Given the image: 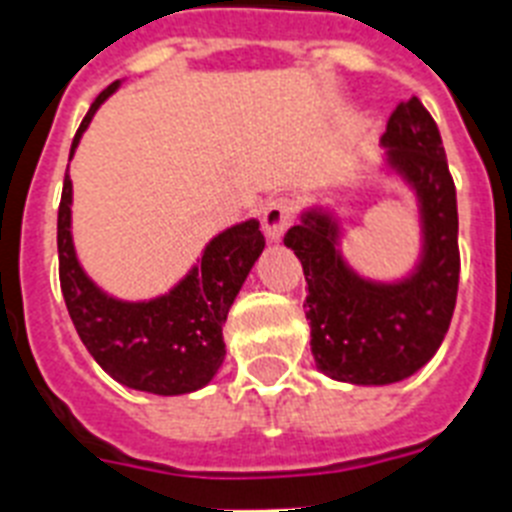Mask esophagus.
<instances>
[{"label":"esophagus","mask_w":512,"mask_h":512,"mask_svg":"<svg viewBox=\"0 0 512 512\" xmlns=\"http://www.w3.org/2000/svg\"><path fill=\"white\" fill-rule=\"evenodd\" d=\"M294 213H297V207H294L292 199L286 197H276L270 199L268 205L263 210V228H265V236H268L270 242H278L284 231L292 226Z\"/></svg>","instance_id":"esophagus-1"}]
</instances>
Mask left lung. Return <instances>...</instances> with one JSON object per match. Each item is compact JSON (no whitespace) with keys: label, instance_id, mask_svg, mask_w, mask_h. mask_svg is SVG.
Segmentation results:
<instances>
[{"label":"left lung","instance_id":"8db88e82","mask_svg":"<svg viewBox=\"0 0 512 512\" xmlns=\"http://www.w3.org/2000/svg\"><path fill=\"white\" fill-rule=\"evenodd\" d=\"M384 160L415 191L423 249L410 276L371 281L339 252V223L328 210H305L284 244L307 281L310 350L318 371L336 381L384 386L421 371L452 321L460 281L458 197L442 136L418 97L389 115Z\"/></svg>","mask_w":512,"mask_h":512}]
</instances>
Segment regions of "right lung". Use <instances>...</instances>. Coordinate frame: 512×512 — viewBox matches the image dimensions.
Segmentation results:
<instances>
[{"mask_svg":"<svg viewBox=\"0 0 512 512\" xmlns=\"http://www.w3.org/2000/svg\"><path fill=\"white\" fill-rule=\"evenodd\" d=\"M118 86L120 81L110 83L94 99L73 139L70 157L94 112ZM70 202L73 184L65 173L57 210L60 286L70 321L91 357L115 381L139 392L173 397L210 384L226 357L223 323L228 310L265 247L260 223L249 218L220 231L168 294L126 302L102 292L83 273L70 234Z\"/></svg>","mask_w":512,"mask_h":512,"instance_id":"obj_1","label":"right lung"}]
</instances>
